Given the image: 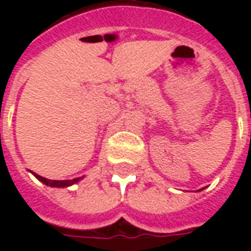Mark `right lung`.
<instances>
[{
  "instance_id": "1",
  "label": "right lung",
  "mask_w": 251,
  "mask_h": 251,
  "mask_svg": "<svg viewBox=\"0 0 251 251\" xmlns=\"http://www.w3.org/2000/svg\"><path fill=\"white\" fill-rule=\"evenodd\" d=\"M36 176H37V179L40 180V181H43L44 184L51 185V187H67V185H71L74 184V183H76L77 180H79V177L74 180H48L46 179V177H43V176H39V175H36Z\"/></svg>"
}]
</instances>
